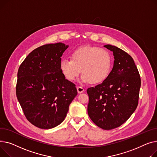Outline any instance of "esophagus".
<instances>
[{"label": "esophagus", "instance_id": "obj_1", "mask_svg": "<svg viewBox=\"0 0 157 157\" xmlns=\"http://www.w3.org/2000/svg\"><path fill=\"white\" fill-rule=\"evenodd\" d=\"M77 91H78V93H79V94L82 93L83 92H84V90H85L84 87H82V86H78L77 87Z\"/></svg>", "mask_w": 157, "mask_h": 157}]
</instances>
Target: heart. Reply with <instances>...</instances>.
I'll return each instance as SVG.
<instances>
[{
	"instance_id": "obj_1",
	"label": "heart",
	"mask_w": 157,
	"mask_h": 157,
	"mask_svg": "<svg viewBox=\"0 0 157 157\" xmlns=\"http://www.w3.org/2000/svg\"><path fill=\"white\" fill-rule=\"evenodd\" d=\"M112 64V56L108 50L94 46H84L73 51L71 59H62L60 69L70 81L75 80L82 69V82L99 84L108 77Z\"/></svg>"
}]
</instances>
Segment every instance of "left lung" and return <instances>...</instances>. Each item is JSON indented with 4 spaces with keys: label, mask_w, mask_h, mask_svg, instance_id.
<instances>
[{
    "label": "left lung",
    "mask_w": 157,
    "mask_h": 157,
    "mask_svg": "<svg viewBox=\"0 0 157 157\" xmlns=\"http://www.w3.org/2000/svg\"><path fill=\"white\" fill-rule=\"evenodd\" d=\"M104 47L113 53V67L101 84L87 89V112L97 126L111 130L126 122L136 110L141 78L129 54L114 45Z\"/></svg>",
    "instance_id": "1"
}]
</instances>
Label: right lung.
Segmentation results:
<instances>
[{"label": "right lung", "instance_id": "1", "mask_svg": "<svg viewBox=\"0 0 157 157\" xmlns=\"http://www.w3.org/2000/svg\"><path fill=\"white\" fill-rule=\"evenodd\" d=\"M68 48L58 42L32 51L18 69L16 96L31 124L44 129L59 125L77 95L75 85L60 69L61 57Z\"/></svg>", "mask_w": 157, "mask_h": 157}]
</instances>
